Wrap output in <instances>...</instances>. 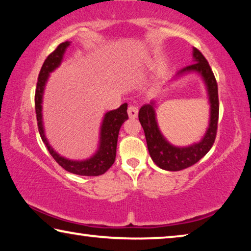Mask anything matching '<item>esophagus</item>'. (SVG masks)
Listing matches in <instances>:
<instances>
[{"label": "esophagus", "instance_id": "obj_1", "mask_svg": "<svg viewBox=\"0 0 251 251\" xmlns=\"http://www.w3.org/2000/svg\"><path fill=\"white\" fill-rule=\"evenodd\" d=\"M127 112H128V116H129V118H136L137 117V115H138V107L137 106H129L128 107V110H127Z\"/></svg>", "mask_w": 251, "mask_h": 251}]
</instances>
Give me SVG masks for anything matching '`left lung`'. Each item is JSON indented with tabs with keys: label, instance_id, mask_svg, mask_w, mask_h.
I'll return each mask as SVG.
<instances>
[{
	"label": "left lung",
	"instance_id": "1",
	"mask_svg": "<svg viewBox=\"0 0 251 251\" xmlns=\"http://www.w3.org/2000/svg\"><path fill=\"white\" fill-rule=\"evenodd\" d=\"M193 57L196 63L186 66L178 72L177 75H182L190 72H196L201 76L206 84L208 97L210 104V120L205 136L199 143H195L187 147H177L167 142L160 133L156 121L155 103L145 104L142 106L138 113L139 122L145 133L148 151L154 163L161 169L171 172H178L188 168L201 160L210 151L215 143L217 134V125L219 117V100L218 86L215 75L212 73L207 59L201 53V50L194 48Z\"/></svg>",
	"mask_w": 251,
	"mask_h": 251
}]
</instances>
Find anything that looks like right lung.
Masks as SVG:
<instances>
[{"label":"right lung","mask_w":251,"mask_h":251,"mask_svg":"<svg viewBox=\"0 0 251 251\" xmlns=\"http://www.w3.org/2000/svg\"><path fill=\"white\" fill-rule=\"evenodd\" d=\"M71 42H64L59 44L55 50L50 53L42 65V69L37 79L36 90H35V112L37 126L41 138L45 146L48 147L50 154L56 160V163L62 166L65 171L70 172L75 175L80 176H100L103 175L114 164L116 157V146L117 138L120 129L126 120H128L127 115V104H123L117 109L110 110L105 114L104 120L101 122L100 134V146L99 150L93 155L91 158L86 160H71L59 156L55 151L48 142L44 134L43 121H42V99L45 84L48 82L50 73L57 69L61 65L63 55H64L66 49L69 48Z\"/></svg>","instance_id":"obj_1"}]
</instances>
